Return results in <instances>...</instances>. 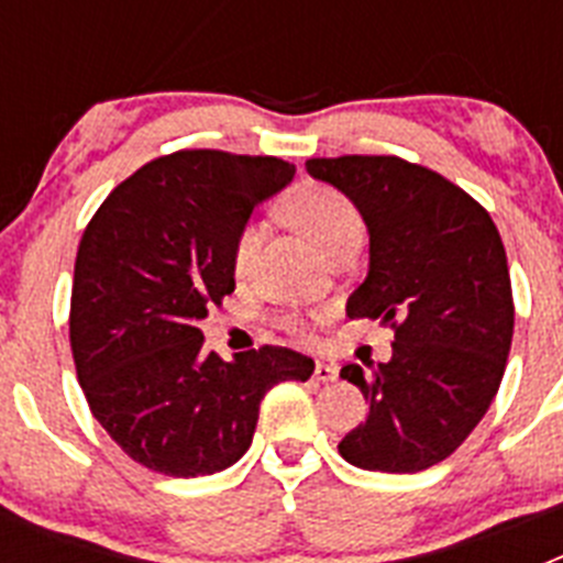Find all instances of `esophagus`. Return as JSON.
I'll list each match as a JSON object with an SVG mask.
<instances>
[{"label":"esophagus","instance_id":"34e87169","mask_svg":"<svg viewBox=\"0 0 563 563\" xmlns=\"http://www.w3.org/2000/svg\"><path fill=\"white\" fill-rule=\"evenodd\" d=\"M312 377H316V380H321V383H332L338 377V366H332V363H324V361H316Z\"/></svg>","mask_w":563,"mask_h":563}]
</instances>
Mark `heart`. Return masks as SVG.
Wrapping results in <instances>:
<instances>
[{
	"label": "heart",
	"instance_id": "heart-1",
	"mask_svg": "<svg viewBox=\"0 0 563 563\" xmlns=\"http://www.w3.org/2000/svg\"><path fill=\"white\" fill-rule=\"evenodd\" d=\"M285 213L287 220L298 231L307 233L324 253L341 245L343 239L361 233V217H357L355 206L338 188L324 186V183H301V186L292 188L290 197L285 200ZM258 245H262L258 225H245L239 231L236 242H233V273H236V278H245L253 271ZM285 327L296 330V321L285 318Z\"/></svg>",
	"mask_w": 563,
	"mask_h": 563
}]
</instances>
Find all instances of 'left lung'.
Here are the masks:
<instances>
[{"label": "left lung", "instance_id": "obj_1", "mask_svg": "<svg viewBox=\"0 0 563 563\" xmlns=\"http://www.w3.org/2000/svg\"><path fill=\"white\" fill-rule=\"evenodd\" d=\"M310 177L350 197L369 231V273L350 318L395 330L389 363H346L366 420L338 442L363 471L417 474L460 449L499 391L514 292L490 213L442 174L400 157H312Z\"/></svg>", "mask_w": 563, "mask_h": 563}]
</instances>
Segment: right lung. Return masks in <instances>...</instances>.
Returning <instances> with one entry per match:
<instances>
[{
  "label": "right lung",
  "mask_w": 563,
  "mask_h": 563,
  "mask_svg": "<svg viewBox=\"0 0 563 563\" xmlns=\"http://www.w3.org/2000/svg\"><path fill=\"white\" fill-rule=\"evenodd\" d=\"M278 157L186 148L109 194L76 256L69 346L89 409L134 462L166 476L225 471L251 449L258 402L316 363L285 346L206 352L197 321L233 292V242L287 186Z\"/></svg>",
  "instance_id": "obj_1"
}]
</instances>
